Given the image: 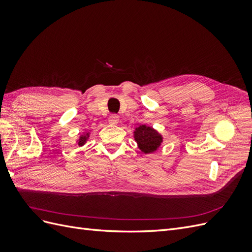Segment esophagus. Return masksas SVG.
<instances>
[{
    "label": "esophagus",
    "instance_id": "34e87169",
    "mask_svg": "<svg viewBox=\"0 0 252 252\" xmlns=\"http://www.w3.org/2000/svg\"><path fill=\"white\" fill-rule=\"evenodd\" d=\"M109 123L112 125H116L119 123V117L117 114H112V116L109 118Z\"/></svg>",
    "mask_w": 252,
    "mask_h": 252
}]
</instances>
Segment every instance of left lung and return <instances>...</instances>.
<instances>
[{
    "label": "left lung",
    "mask_w": 252,
    "mask_h": 252,
    "mask_svg": "<svg viewBox=\"0 0 252 252\" xmlns=\"http://www.w3.org/2000/svg\"><path fill=\"white\" fill-rule=\"evenodd\" d=\"M134 140L138 143L139 148L144 154H150L156 151L163 142L162 135L154 128L146 125H141L135 128Z\"/></svg>",
    "instance_id": "1"
}]
</instances>
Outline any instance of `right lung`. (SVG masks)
<instances>
[{"label": "right lung", "mask_w": 252, "mask_h": 252, "mask_svg": "<svg viewBox=\"0 0 252 252\" xmlns=\"http://www.w3.org/2000/svg\"><path fill=\"white\" fill-rule=\"evenodd\" d=\"M88 136H89V133L83 134V135L80 136V139H79V141H78V145H79V146H83V145L86 143V141H87V139H88Z\"/></svg>", "instance_id": "obj_1"}]
</instances>
